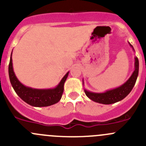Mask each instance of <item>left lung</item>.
Returning a JSON list of instances; mask_svg holds the SVG:
<instances>
[{
	"mask_svg": "<svg viewBox=\"0 0 146 146\" xmlns=\"http://www.w3.org/2000/svg\"><path fill=\"white\" fill-rule=\"evenodd\" d=\"M129 44L132 48L133 51H135L133 46L129 42ZM134 59V70H133V73L130 76V78L123 85L118 87V88L106 90L104 92H91V91H89L85 89V88H84V91H85V93L87 95V97L90 98L91 100L103 104H114V103H116L117 102L124 99L133 89L138 76L139 62H138V59L136 56H135ZM82 85H84L83 79H82Z\"/></svg>",
	"mask_w": 146,
	"mask_h": 146,
	"instance_id": "8db88e82",
	"label": "left lung"
}]
</instances>
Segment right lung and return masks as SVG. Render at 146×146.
I'll list each match as a JSON object with an SVG mask.
<instances>
[{"label":"right lung","mask_w":146,"mask_h":146,"mask_svg":"<svg viewBox=\"0 0 146 146\" xmlns=\"http://www.w3.org/2000/svg\"><path fill=\"white\" fill-rule=\"evenodd\" d=\"M12 53L10 56L9 66H8V73H9L10 83L17 95L23 101L33 107H48L58 102L62 97L64 83L68 76L69 71L67 72L59 83L54 88L36 89V88L25 86L17 79L15 74L13 66Z\"/></svg>","instance_id":"1"}]
</instances>
